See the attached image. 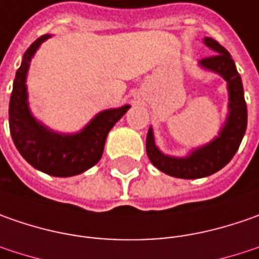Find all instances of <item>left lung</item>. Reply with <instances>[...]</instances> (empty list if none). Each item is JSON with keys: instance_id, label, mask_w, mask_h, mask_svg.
Listing matches in <instances>:
<instances>
[{"instance_id": "1", "label": "left lung", "mask_w": 259, "mask_h": 259, "mask_svg": "<svg viewBox=\"0 0 259 259\" xmlns=\"http://www.w3.org/2000/svg\"><path fill=\"white\" fill-rule=\"evenodd\" d=\"M204 43L216 53L202 59V66L222 75L229 89V116L219 137L210 144L193 151L187 158H173L161 154L154 144L153 131L147 134V155L163 173L179 179H200L219 171L238 151L246 130V104L241 76L229 52L216 40L206 37Z\"/></svg>"}]
</instances>
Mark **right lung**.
I'll use <instances>...</instances> for the list:
<instances>
[{"label":"right lung","mask_w":259,"mask_h":259,"mask_svg":"<svg viewBox=\"0 0 259 259\" xmlns=\"http://www.w3.org/2000/svg\"><path fill=\"white\" fill-rule=\"evenodd\" d=\"M49 37V34L38 37L25 50L23 63L15 73L8 112L10 133L27 163L55 177H70L83 173L101 160L106 135L128 111L130 105L96 115L94 121L76 135L56 134L38 124L27 106L25 75L31 56Z\"/></svg>","instance_id":"right-lung-1"}]
</instances>
